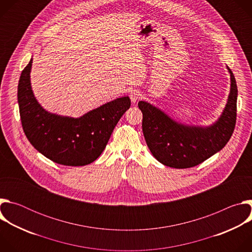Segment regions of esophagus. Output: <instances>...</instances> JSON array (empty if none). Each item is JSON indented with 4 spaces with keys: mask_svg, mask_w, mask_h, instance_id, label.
Here are the masks:
<instances>
[{
    "mask_svg": "<svg viewBox=\"0 0 252 252\" xmlns=\"http://www.w3.org/2000/svg\"><path fill=\"white\" fill-rule=\"evenodd\" d=\"M129 97L132 102H136L137 99L140 97V93L137 90H131L129 92Z\"/></svg>",
    "mask_w": 252,
    "mask_h": 252,
    "instance_id": "34e87169",
    "label": "esophagus"
}]
</instances>
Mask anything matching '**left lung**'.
Wrapping results in <instances>:
<instances>
[{"label":"left lung","mask_w":252,"mask_h":252,"mask_svg":"<svg viewBox=\"0 0 252 252\" xmlns=\"http://www.w3.org/2000/svg\"><path fill=\"white\" fill-rule=\"evenodd\" d=\"M230 93L225 109L217 123L207 127L178 124L158 107L139 101L142 131L153 156L174 168L195 166L222 150L230 139L236 123L237 86L231 69Z\"/></svg>","instance_id":"1"}]
</instances>
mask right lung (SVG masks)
Listing matches in <instances>:
<instances>
[{
    "mask_svg": "<svg viewBox=\"0 0 252 252\" xmlns=\"http://www.w3.org/2000/svg\"><path fill=\"white\" fill-rule=\"evenodd\" d=\"M32 63L31 59L23 69L18 86L20 117L27 138L39 153L59 164L92 163L101 155L115 126L129 109V97L106 102L78 119L48 113L32 91Z\"/></svg>",
    "mask_w": 252,
    "mask_h": 252,
    "instance_id": "obj_1",
    "label": "right lung"
}]
</instances>
